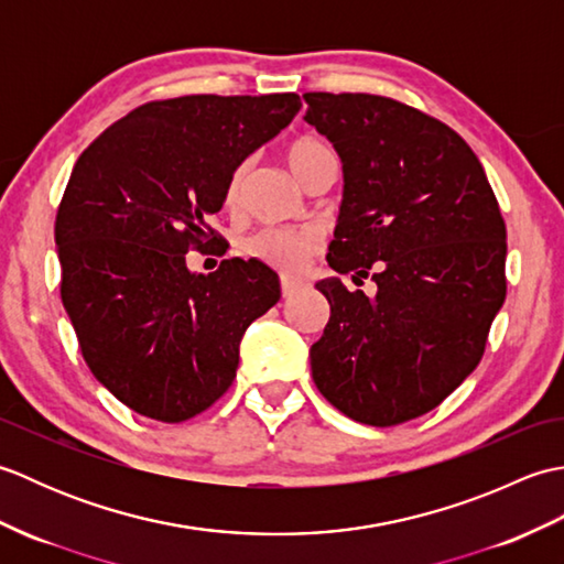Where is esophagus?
I'll list each match as a JSON object with an SVG mask.
<instances>
[{"mask_svg": "<svg viewBox=\"0 0 564 564\" xmlns=\"http://www.w3.org/2000/svg\"><path fill=\"white\" fill-rule=\"evenodd\" d=\"M297 291H303V281L291 279V275H283V279H281V295L293 297Z\"/></svg>", "mask_w": 564, "mask_h": 564, "instance_id": "esophagus-1", "label": "esophagus"}]
</instances>
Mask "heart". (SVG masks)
<instances>
[{
	"instance_id": "obj_1",
	"label": "heart",
	"mask_w": 564,
	"mask_h": 564,
	"mask_svg": "<svg viewBox=\"0 0 564 564\" xmlns=\"http://www.w3.org/2000/svg\"><path fill=\"white\" fill-rule=\"evenodd\" d=\"M332 154L327 142L319 138H297L289 148H285V162H289L291 172L295 174L297 182H303V176L313 170V166ZM245 170H237L227 186V200L235 203L242 191ZM317 247V237L313 230H285V227H269L249 239V251L257 259L267 261L269 267H275L281 271H297L305 263V259L313 254Z\"/></svg>"
}]
</instances>
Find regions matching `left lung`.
<instances>
[{"label": "left lung", "instance_id": "obj_1", "mask_svg": "<svg viewBox=\"0 0 564 564\" xmlns=\"http://www.w3.org/2000/svg\"><path fill=\"white\" fill-rule=\"evenodd\" d=\"M305 121L337 150L344 198L327 261L376 295L317 281L329 322L310 349L317 390L346 416L394 426L473 373L507 297V225L470 145L412 106L310 91Z\"/></svg>", "mask_w": 564, "mask_h": 564}]
</instances>
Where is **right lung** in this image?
I'll return each mask as SVG.
<instances>
[{"label": "right lung", "instance_id": "right-lung-1", "mask_svg": "<svg viewBox=\"0 0 564 564\" xmlns=\"http://www.w3.org/2000/svg\"><path fill=\"white\" fill-rule=\"evenodd\" d=\"M297 94H196L138 106L79 154L59 200V295L84 361L130 410L178 424L232 386L247 327L279 303V273L186 251L210 230L235 170L301 111Z\"/></svg>", "mask_w": 564, "mask_h": 564}]
</instances>
